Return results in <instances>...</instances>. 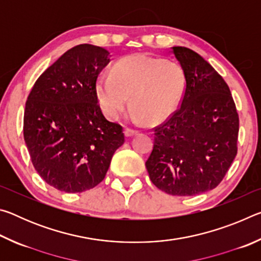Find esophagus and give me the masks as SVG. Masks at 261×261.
Instances as JSON below:
<instances>
[{
    "mask_svg": "<svg viewBox=\"0 0 261 261\" xmlns=\"http://www.w3.org/2000/svg\"><path fill=\"white\" fill-rule=\"evenodd\" d=\"M137 135V131H134V130H125L124 131V136L126 137V138H131V137H134Z\"/></svg>",
    "mask_w": 261,
    "mask_h": 261,
    "instance_id": "esophagus-1",
    "label": "esophagus"
}]
</instances>
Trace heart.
I'll return each mask as SVG.
<instances>
[{
  "label": "heart",
  "instance_id": "b5f03b06",
  "mask_svg": "<svg viewBox=\"0 0 261 261\" xmlns=\"http://www.w3.org/2000/svg\"><path fill=\"white\" fill-rule=\"evenodd\" d=\"M183 90V72L175 62L146 54L124 57L96 79V95L109 120L118 118L131 95L132 121L160 122L175 112Z\"/></svg>",
  "mask_w": 261,
  "mask_h": 261
}]
</instances>
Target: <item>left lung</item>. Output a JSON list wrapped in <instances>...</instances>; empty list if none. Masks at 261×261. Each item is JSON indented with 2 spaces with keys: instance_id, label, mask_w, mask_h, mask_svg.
<instances>
[{
  "instance_id": "left-lung-1",
  "label": "left lung",
  "mask_w": 261,
  "mask_h": 261,
  "mask_svg": "<svg viewBox=\"0 0 261 261\" xmlns=\"http://www.w3.org/2000/svg\"><path fill=\"white\" fill-rule=\"evenodd\" d=\"M185 78L180 107L154 132L149 178L173 196L216 188L237 154L238 114L224 79L196 51L171 47Z\"/></svg>"
}]
</instances>
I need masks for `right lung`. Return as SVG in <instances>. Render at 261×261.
<instances>
[{
  "instance_id": "right-lung-1",
  "label": "right lung",
  "mask_w": 261,
  "mask_h": 261,
  "mask_svg": "<svg viewBox=\"0 0 261 261\" xmlns=\"http://www.w3.org/2000/svg\"><path fill=\"white\" fill-rule=\"evenodd\" d=\"M110 62L102 47L79 45L43 72L26 101L24 140L38 174L50 187L83 192L102 182L122 126L98 105L96 78Z\"/></svg>"
}]
</instances>
